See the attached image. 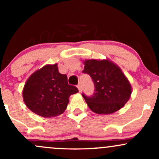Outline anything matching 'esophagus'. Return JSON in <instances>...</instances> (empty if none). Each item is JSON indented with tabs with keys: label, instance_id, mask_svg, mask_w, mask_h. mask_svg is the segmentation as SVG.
<instances>
[{
	"label": "esophagus",
	"instance_id": "34e87169",
	"mask_svg": "<svg viewBox=\"0 0 159 159\" xmlns=\"http://www.w3.org/2000/svg\"><path fill=\"white\" fill-rule=\"evenodd\" d=\"M77 87H78V90H79V92H81V90H82V87H81V84H78V85L77 86Z\"/></svg>",
	"mask_w": 159,
	"mask_h": 159
}]
</instances>
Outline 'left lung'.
<instances>
[{"label": "left lung", "mask_w": 159, "mask_h": 159, "mask_svg": "<svg viewBox=\"0 0 159 159\" xmlns=\"http://www.w3.org/2000/svg\"><path fill=\"white\" fill-rule=\"evenodd\" d=\"M84 73L94 83L92 96L82 94L90 109L98 114H111L122 108L131 97L132 86L121 69L110 60H86Z\"/></svg>", "instance_id": "8db88e82"}]
</instances>
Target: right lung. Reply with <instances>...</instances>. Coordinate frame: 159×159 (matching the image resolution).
<instances>
[{"label":"right lung","mask_w":159,"mask_h":159,"mask_svg":"<svg viewBox=\"0 0 159 159\" xmlns=\"http://www.w3.org/2000/svg\"><path fill=\"white\" fill-rule=\"evenodd\" d=\"M78 92L77 87L68 84L66 75L60 73L55 63L34 72L25 83L22 96L32 112L43 117H54L64 112L69 96Z\"/></svg>","instance_id":"right-lung-1"}]
</instances>
